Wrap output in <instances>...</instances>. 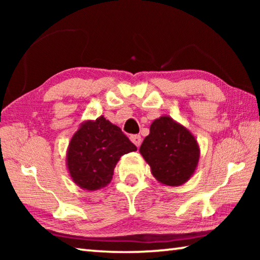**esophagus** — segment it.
<instances>
[{"label":"esophagus","mask_w":260,"mask_h":260,"mask_svg":"<svg viewBox=\"0 0 260 260\" xmlns=\"http://www.w3.org/2000/svg\"><path fill=\"white\" fill-rule=\"evenodd\" d=\"M131 141L135 144L136 147L139 148L140 144H141V141H142V139H141L140 135H132V136H131Z\"/></svg>","instance_id":"34e87169"}]
</instances>
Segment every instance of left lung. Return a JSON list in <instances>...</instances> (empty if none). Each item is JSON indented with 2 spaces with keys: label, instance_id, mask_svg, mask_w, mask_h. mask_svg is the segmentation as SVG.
<instances>
[{
  "label": "left lung",
  "instance_id": "obj_1",
  "mask_svg": "<svg viewBox=\"0 0 260 260\" xmlns=\"http://www.w3.org/2000/svg\"><path fill=\"white\" fill-rule=\"evenodd\" d=\"M140 153L158 182L179 187L195 173L201 150L196 138L187 127L169 116H161L152 121Z\"/></svg>",
  "mask_w": 260,
  "mask_h": 260
}]
</instances>
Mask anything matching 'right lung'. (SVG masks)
Segmentation results:
<instances>
[{"mask_svg":"<svg viewBox=\"0 0 260 260\" xmlns=\"http://www.w3.org/2000/svg\"><path fill=\"white\" fill-rule=\"evenodd\" d=\"M136 150L119 127L104 116L86 120L70 140L67 150L69 174L83 190H99L111 182L120 157Z\"/></svg>","mask_w":260,"mask_h":260,"instance_id":"obj_1","label":"right lung"}]
</instances>
